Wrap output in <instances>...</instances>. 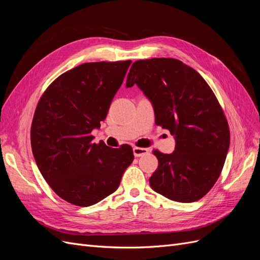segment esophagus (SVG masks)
<instances>
[{
  "label": "esophagus",
  "instance_id": "obj_1",
  "mask_svg": "<svg viewBox=\"0 0 260 260\" xmlns=\"http://www.w3.org/2000/svg\"><path fill=\"white\" fill-rule=\"evenodd\" d=\"M148 153V148H144V147H138L135 146L133 147V154H135L136 157H141V156H144Z\"/></svg>",
  "mask_w": 260,
  "mask_h": 260
}]
</instances>
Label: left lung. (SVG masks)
<instances>
[{
	"label": "left lung",
	"instance_id": "8db88e82",
	"mask_svg": "<svg viewBox=\"0 0 260 260\" xmlns=\"http://www.w3.org/2000/svg\"><path fill=\"white\" fill-rule=\"evenodd\" d=\"M125 84L143 91L154 106L155 123L176 139L174 153L153 151L158 168L149 178L152 188L180 203L201 200L221 174L230 145L229 124L215 93L195 69L165 57L133 62Z\"/></svg>",
	"mask_w": 260,
	"mask_h": 260
}]
</instances>
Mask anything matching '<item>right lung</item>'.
Masks as SVG:
<instances>
[{"instance_id":"right-lung-1","label":"right lung","mask_w":260,"mask_h":260,"mask_svg":"<svg viewBox=\"0 0 260 260\" xmlns=\"http://www.w3.org/2000/svg\"><path fill=\"white\" fill-rule=\"evenodd\" d=\"M131 60L85 62L44 91L31 123L34 157L52 190L76 206L94 205L114 193L133 161L129 145L92 143Z\"/></svg>"}]
</instances>
